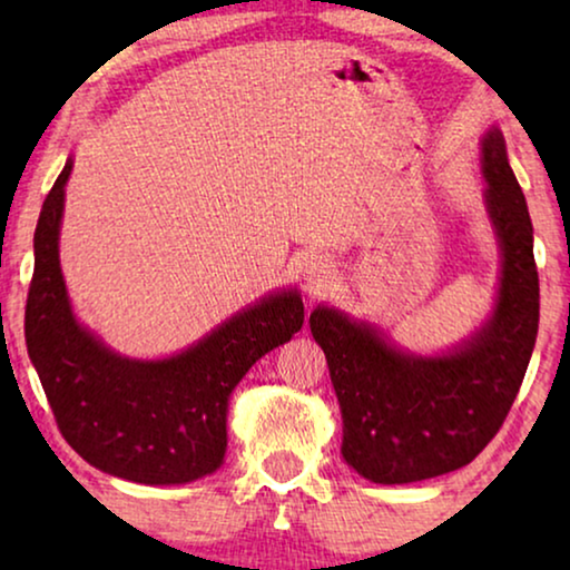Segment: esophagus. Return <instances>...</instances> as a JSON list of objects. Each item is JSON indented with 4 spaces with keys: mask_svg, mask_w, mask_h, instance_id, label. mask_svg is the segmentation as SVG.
Here are the masks:
<instances>
[{
    "mask_svg": "<svg viewBox=\"0 0 570 570\" xmlns=\"http://www.w3.org/2000/svg\"><path fill=\"white\" fill-rule=\"evenodd\" d=\"M301 277L303 283H306L308 291H322V287L330 283L332 277V262L326 259V256H306V259L301 262Z\"/></svg>",
    "mask_w": 570,
    "mask_h": 570,
    "instance_id": "34e87169",
    "label": "esophagus"
}]
</instances>
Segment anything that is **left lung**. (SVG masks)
I'll return each instance as SVG.
<instances>
[{
    "label": "left lung",
    "instance_id": "1",
    "mask_svg": "<svg viewBox=\"0 0 570 570\" xmlns=\"http://www.w3.org/2000/svg\"><path fill=\"white\" fill-rule=\"evenodd\" d=\"M488 209L503 252L493 318L443 357L400 353L334 308L311 314L342 410V456L365 480L402 485L470 464L501 431L540 324L532 220L498 129L482 139Z\"/></svg>",
    "mask_w": 570,
    "mask_h": 570
}]
</instances>
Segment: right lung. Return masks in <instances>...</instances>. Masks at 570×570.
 Returning <instances> with one entry per match:
<instances>
[{"mask_svg":"<svg viewBox=\"0 0 570 570\" xmlns=\"http://www.w3.org/2000/svg\"><path fill=\"white\" fill-rule=\"evenodd\" d=\"M67 160L38 217L26 345L65 441L98 470L142 485H181L223 464L228 396L264 353L303 326L298 293L269 295L186 353L139 363L75 322L59 269Z\"/></svg>","mask_w":570,"mask_h":570,"instance_id":"right-lung-1","label":"right lung"}]
</instances>
